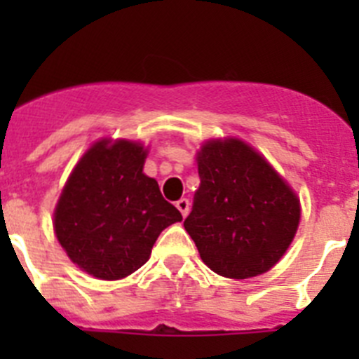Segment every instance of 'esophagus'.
Returning <instances> with one entry per match:
<instances>
[{
    "mask_svg": "<svg viewBox=\"0 0 359 359\" xmlns=\"http://www.w3.org/2000/svg\"><path fill=\"white\" fill-rule=\"evenodd\" d=\"M176 207H177V210L182 212L183 217H187V214H189V208H190L189 199L182 198V199H180V201H176Z\"/></svg>",
    "mask_w": 359,
    "mask_h": 359,
    "instance_id": "obj_1",
    "label": "esophagus"
}]
</instances>
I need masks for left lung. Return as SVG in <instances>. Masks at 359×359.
<instances>
[{
    "label": "left lung",
    "mask_w": 359,
    "mask_h": 359,
    "mask_svg": "<svg viewBox=\"0 0 359 359\" xmlns=\"http://www.w3.org/2000/svg\"><path fill=\"white\" fill-rule=\"evenodd\" d=\"M199 189L185 230L203 262L228 278H250L278 262L297 233L300 203L244 142L212 140L198 154Z\"/></svg>",
    "instance_id": "8db88e82"
}]
</instances>
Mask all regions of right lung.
I'll list each match as a JSON object with an SVG mask.
<instances>
[{"label":"right lung","mask_w":359,"mask_h":359,"mask_svg":"<svg viewBox=\"0 0 359 359\" xmlns=\"http://www.w3.org/2000/svg\"><path fill=\"white\" fill-rule=\"evenodd\" d=\"M140 144L97 142L69 176L55 208V236L86 273L118 280L145 264L158 236L182 221L154 177Z\"/></svg>","instance_id":"right-lung-1"}]
</instances>
